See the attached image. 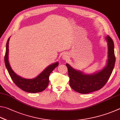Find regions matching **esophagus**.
I'll return each mask as SVG.
<instances>
[{
  "label": "esophagus",
  "instance_id": "34e87169",
  "mask_svg": "<svg viewBox=\"0 0 120 120\" xmlns=\"http://www.w3.org/2000/svg\"><path fill=\"white\" fill-rule=\"evenodd\" d=\"M68 56H67V55L66 54H63V58L64 59V60H66L67 58H68Z\"/></svg>",
  "mask_w": 120,
  "mask_h": 120
}]
</instances>
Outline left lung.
<instances>
[{
    "label": "left lung",
    "instance_id": "left-lung-1",
    "mask_svg": "<svg viewBox=\"0 0 120 120\" xmlns=\"http://www.w3.org/2000/svg\"><path fill=\"white\" fill-rule=\"evenodd\" d=\"M108 55L106 66L101 70L93 74H85L81 71L73 68L66 64L70 77V85L78 93L87 94L100 90L104 86L112 74L115 63L114 45L112 38L107 36Z\"/></svg>",
    "mask_w": 120,
    "mask_h": 120
}]
</instances>
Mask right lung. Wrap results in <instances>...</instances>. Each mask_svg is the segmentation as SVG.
Instances as JSON below:
<instances>
[{
    "label": "right lung",
    "mask_w": 120,
    "mask_h": 120,
    "mask_svg": "<svg viewBox=\"0 0 120 120\" xmlns=\"http://www.w3.org/2000/svg\"><path fill=\"white\" fill-rule=\"evenodd\" d=\"M9 39L10 37L8 38L6 44L5 63L12 80L20 89L28 93H35L43 91L46 89L49 84V76L50 74L58 65V62H57L50 64L35 78L27 79L20 77L17 75L12 70L8 60Z\"/></svg>",
    "instance_id": "right-lung-1"
}]
</instances>
